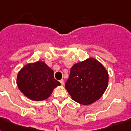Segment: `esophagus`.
Returning a JSON list of instances; mask_svg holds the SVG:
<instances>
[{
  "mask_svg": "<svg viewBox=\"0 0 131 131\" xmlns=\"http://www.w3.org/2000/svg\"><path fill=\"white\" fill-rule=\"evenodd\" d=\"M60 84H61L62 86H64V80H60Z\"/></svg>",
  "mask_w": 131,
  "mask_h": 131,
  "instance_id": "1",
  "label": "esophagus"
}]
</instances>
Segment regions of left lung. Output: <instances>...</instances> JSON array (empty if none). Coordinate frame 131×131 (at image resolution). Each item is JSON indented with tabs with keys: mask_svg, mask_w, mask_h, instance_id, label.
Here are the masks:
<instances>
[{
	"mask_svg": "<svg viewBox=\"0 0 131 131\" xmlns=\"http://www.w3.org/2000/svg\"><path fill=\"white\" fill-rule=\"evenodd\" d=\"M108 82L109 75L104 66L89 58L72 67L65 88L73 100L87 105L101 97Z\"/></svg>",
	"mask_w": 131,
	"mask_h": 131,
	"instance_id": "8db88e82",
	"label": "left lung"
}]
</instances>
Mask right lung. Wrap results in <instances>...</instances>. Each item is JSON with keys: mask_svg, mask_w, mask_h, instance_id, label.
<instances>
[{"mask_svg": "<svg viewBox=\"0 0 131 131\" xmlns=\"http://www.w3.org/2000/svg\"><path fill=\"white\" fill-rule=\"evenodd\" d=\"M17 84L24 95L35 101L49 98L53 88L60 86L53 70L42 61L24 66L17 74Z\"/></svg>", "mask_w": 131, "mask_h": 131, "instance_id": "obj_1", "label": "right lung"}]
</instances>
